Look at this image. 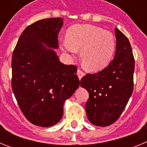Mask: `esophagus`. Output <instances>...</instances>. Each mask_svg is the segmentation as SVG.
<instances>
[{
	"mask_svg": "<svg viewBox=\"0 0 147 147\" xmlns=\"http://www.w3.org/2000/svg\"><path fill=\"white\" fill-rule=\"evenodd\" d=\"M77 76H78V77H79V79H80V80L83 77V76H85V73L83 72L82 71H81L80 69H78L77 70Z\"/></svg>",
	"mask_w": 147,
	"mask_h": 147,
	"instance_id": "34e87169",
	"label": "esophagus"
}]
</instances>
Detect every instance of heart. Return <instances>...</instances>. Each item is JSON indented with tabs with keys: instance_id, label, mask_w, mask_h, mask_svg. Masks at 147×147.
Segmentation results:
<instances>
[{
	"instance_id": "b5f03b06",
	"label": "heart",
	"mask_w": 147,
	"mask_h": 147,
	"mask_svg": "<svg viewBox=\"0 0 147 147\" xmlns=\"http://www.w3.org/2000/svg\"><path fill=\"white\" fill-rule=\"evenodd\" d=\"M65 52L74 55L80 51L84 67L90 71H97L107 66L115 49L113 35L102 28L91 25H77L71 27L67 39L61 43Z\"/></svg>"
}]
</instances>
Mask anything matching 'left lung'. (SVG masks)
<instances>
[{
    "mask_svg": "<svg viewBox=\"0 0 147 147\" xmlns=\"http://www.w3.org/2000/svg\"><path fill=\"white\" fill-rule=\"evenodd\" d=\"M116 51L105 69L87 74L80 85L89 93L85 104L88 120L98 127L113 124L121 115L133 90L135 59L132 47L124 34L115 28Z\"/></svg>",
    "mask_w": 147,
    "mask_h": 147,
    "instance_id": "obj_1",
    "label": "left lung"
}]
</instances>
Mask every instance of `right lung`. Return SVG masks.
I'll use <instances>...</instances> for the list:
<instances>
[{"label": "right lung", "instance_id": "add662e5", "mask_svg": "<svg viewBox=\"0 0 147 147\" xmlns=\"http://www.w3.org/2000/svg\"><path fill=\"white\" fill-rule=\"evenodd\" d=\"M62 25L61 18L32 23L22 32L12 54V91L25 117L40 127L57 124L65 100L80 86L77 67L59 62L52 49H58Z\"/></svg>", "mask_w": 147, "mask_h": 147}]
</instances>
